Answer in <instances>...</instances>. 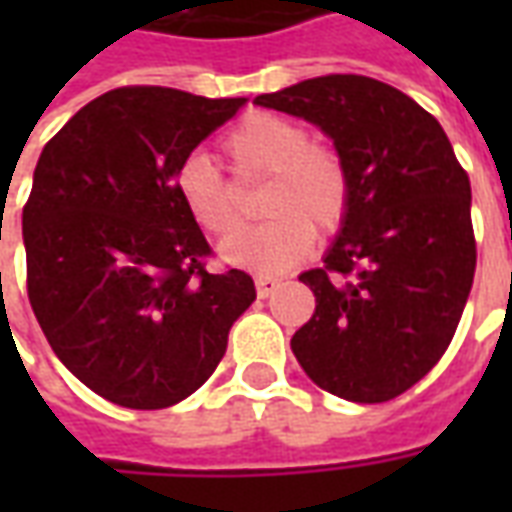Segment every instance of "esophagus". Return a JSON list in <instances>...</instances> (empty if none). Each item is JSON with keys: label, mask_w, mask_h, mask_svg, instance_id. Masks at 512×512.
Segmentation results:
<instances>
[{"label": "esophagus", "mask_w": 512, "mask_h": 512, "mask_svg": "<svg viewBox=\"0 0 512 512\" xmlns=\"http://www.w3.org/2000/svg\"><path fill=\"white\" fill-rule=\"evenodd\" d=\"M279 288V279L277 277H255V290H257V299H268L274 290Z\"/></svg>", "instance_id": "esophagus-1"}]
</instances>
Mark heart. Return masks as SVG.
I'll use <instances>...</instances> for the list:
<instances>
[{
  "mask_svg": "<svg viewBox=\"0 0 512 512\" xmlns=\"http://www.w3.org/2000/svg\"><path fill=\"white\" fill-rule=\"evenodd\" d=\"M222 150L241 186L266 180L257 213L268 219L224 241V260L274 274L296 266L312 238L340 233L354 200L351 169L337 147L312 139L304 123L255 112L227 131ZM172 183L202 233L227 238L244 224L241 194L211 158L189 156Z\"/></svg>",
  "mask_w": 512,
  "mask_h": 512,
  "instance_id": "obj_1",
  "label": "heart"
}]
</instances>
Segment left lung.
<instances>
[{
	"mask_svg": "<svg viewBox=\"0 0 512 512\" xmlns=\"http://www.w3.org/2000/svg\"><path fill=\"white\" fill-rule=\"evenodd\" d=\"M321 126L343 153L354 200L321 268L301 274L315 312L290 348L315 384L386 403L436 367L472 290V186L439 120L356 73L257 95Z\"/></svg>",
	"mask_w": 512,
	"mask_h": 512,
	"instance_id": "8db88e82",
	"label": "left lung"
}]
</instances>
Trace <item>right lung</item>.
<instances>
[{
	"label": "right lung",
	"mask_w": 512,
	"mask_h": 512,
	"mask_svg": "<svg viewBox=\"0 0 512 512\" xmlns=\"http://www.w3.org/2000/svg\"><path fill=\"white\" fill-rule=\"evenodd\" d=\"M244 104L117 87L40 153L21 216L29 304L62 365L117 406L156 411L200 389L255 301L246 271H211L172 183Z\"/></svg>",
	"instance_id": "1"
}]
</instances>
